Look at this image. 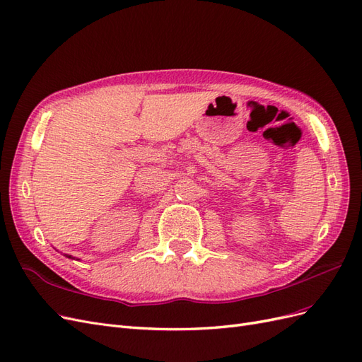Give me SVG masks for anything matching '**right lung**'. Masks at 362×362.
<instances>
[{
	"mask_svg": "<svg viewBox=\"0 0 362 362\" xmlns=\"http://www.w3.org/2000/svg\"><path fill=\"white\" fill-rule=\"evenodd\" d=\"M66 257H68V258H72V257H71V255H66Z\"/></svg>",
	"mask_w": 362,
	"mask_h": 362,
	"instance_id": "add662e5",
	"label": "right lung"
}]
</instances>
